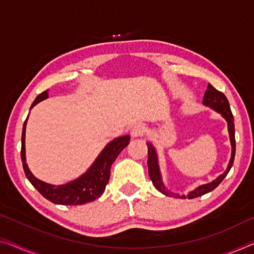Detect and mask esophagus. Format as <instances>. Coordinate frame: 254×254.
<instances>
[{"label":"esophagus","instance_id":"34e87169","mask_svg":"<svg viewBox=\"0 0 254 254\" xmlns=\"http://www.w3.org/2000/svg\"><path fill=\"white\" fill-rule=\"evenodd\" d=\"M146 134V127L143 124H136L134 127L131 128V135L134 137H142Z\"/></svg>","mask_w":254,"mask_h":254}]
</instances>
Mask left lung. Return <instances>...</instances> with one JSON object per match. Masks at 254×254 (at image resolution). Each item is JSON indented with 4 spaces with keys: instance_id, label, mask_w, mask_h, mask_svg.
I'll return each mask as SVG.
<instances>
[{
    "instance_id": "1",
    "label": "left lung",
    "mask_w": 254,
    "mask_h": 254,
    "mask_svg": "<svg viewBox=\"0 0 254 254\" xmlns=\"http://www.w3.org/2000/svg\"><path fill=\"white\" fill-rule=\"evenodd\" d=\"M203 102L204 105H208V107L214 109V110L219 112V114L224 117V118L227 120L228 123V131H229V137H231V143H232V158L231 161H229V165L227 170L225 171L224 174L220 175L217 179H214L213 182L209 183V184L198 186L197 189H195L192 192L189 193L187 195H182L179 196L177 194H173L170 193L169 190H167L163 186L162 182H161V176H160V171H159V166H158V160H157V154H155V150L154 147L152 146L151 143H146L147 144V168H149V176L150 179L153 183V185L155 186L159 192H161L162 194L167 195V196H174V197H182V198H195L198 196H202L206 193L211 192L216 187L220 184V183L224 181V178L227 176V174L231 170V168L233 166L234 162V158H235V149H236V144H235V126H234V117L232 114L231 107H229L228 100L227 97L225 96L224 93H221L218 91V89L214 88L212 85H208V88L204 93L203 96Z\"/></svg>"
}]
</instances>
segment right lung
<instances>
[{"mask_svg": "<svg viewBox=\"0 0 254 254\" xmlns=\"http://www.w3.org/2000/svg\"><path fill=\"white\" fill-rule=\"evenodd\" d=\"M48 96V91L41 93L35 99L30 109L38 102L45 100ZM26 123L27 119L25 124H23L21 135V161L23 171H25L26 177L28 178V181L32 183L35 189L45 198H48L49 201L56 204L80 205L88 203V202H92L95 198L100 197L103 194L105 186H107L109 179H110V169L112 163L115 162V160L118 157L120 152L129 144L130 139L128 135L114 139L104 147L103 151L101 152L99 157L95 160V162L93 163V166L87 170V173H85L83 176L77 178L76 181L68 183V184L54 186L46 184V183L37 179L30 173L28 167H27L25 155Z\"/></svg>", "mask_w": 254, "mask_h": 254, "instance_id": "right-lung-1", "label": "right lung"}]
</instances>
